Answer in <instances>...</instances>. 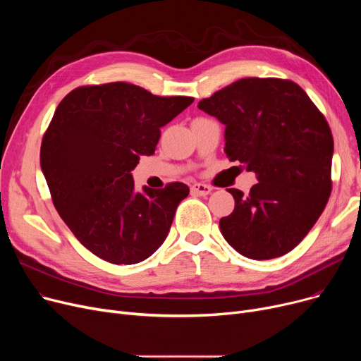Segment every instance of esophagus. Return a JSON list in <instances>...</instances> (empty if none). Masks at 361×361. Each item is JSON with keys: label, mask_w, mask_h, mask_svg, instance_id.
Listing matches in <instances>:
<instances>
[{"label": "esophagus", "mask_w": 361, "mask_h": 361, "mask_svg": "<svg viewBox=\"0 0 361 361\" xmlns=\"http://www.w3.org/2000/svg\"><path fill=\"white\" fill-rule=\"evenodd\" d=\"M212 192V187L207 184H202V183H196L192 185V193L196 196H207Z\"/></svg>", "instance_id": "1"}]
</instances>
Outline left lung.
Returning a JSON list of instances; mask_svg holds the SVG:
<instances>
[{
	"instance_id": "left-lung-1",
	"label": "left lung",
	"mask_w": 361,
	"mask_h": 361,
	"mask_svg": "<svg viewBox=\"0 0 361 361\" xmlns=\"http://www.w3.org/2000/svg\"><path fill=\"white\" fill-rule=\"evenodd\" d=\"M199 109L225 126V154L257 176L219 228L240 255L267 260L291 252L324 212L331 195L334 139L320 111L297 83L245 78Z\"/></svg>"
}]
</instances>
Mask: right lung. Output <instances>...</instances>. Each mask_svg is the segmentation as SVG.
Returning <instances> with one entry per match:
<instances>
[{"label": "right lung", "mask_w": 361, "mask_h": 361, "mask_svg": "<svg viewBox=\"0 0 361 361\" xmlns=\"http://www.w3.org/2000/svg\"><path fill=\"white\" fill-rule=\"evenodd\" d=\"M193 98L152 94L116 82L71 90L56 106L41 146V168L55 209L94 256L135 264L165 241L184 183L136 190L131 171L155 154L161 127Z\"/></svg>", "instance_id": "right-lung-1"}]
</instances>
